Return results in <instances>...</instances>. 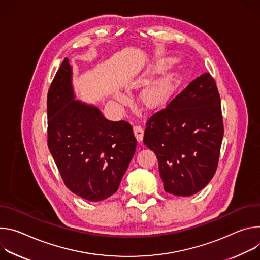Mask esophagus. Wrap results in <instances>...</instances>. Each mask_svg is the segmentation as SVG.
<instances>
[{"instance_id":"34e87169","label":"esophagus","mask_w":260,"mask_h":260,"mask_svg":"<svg viewBox=\"0 0 260 260\" xmlns=\"http://www.w3.org/2000/svg\"><path fill=\"white\" fill-rule=\"evenodd\" d=\"M133 131H134V135H135L137 141L140 142L143 138V128L140 125H136V126H134Z\"/></svg>"}]
</instances>
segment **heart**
I'll list each match as a JSON object with an SVG mask.
<instances>
[{
    "label": "heart",
    "instance_id": "heart-1",
    "mask_svg": "<svg viewBox=\"0 0 260 260\" xmlns=\"http://www.w3.org/2000/svg\"><path fill=\"white\" fill-rule=\"evenodd\" d=\"M118 99H119V100H123V98H122L121 96H118ZM151 99H152V100H157V99H158V94H156V93L152 94Z\"/></svg>",
    "mask_w": 260,
    "mask_h": 260
}]
</instances>
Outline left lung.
I'll list each match as a JSON object with an SVG mask.
<instances>
[{
	"instance_id": "1",
	"label": "left lung",
	"mask_w": 260,
	"mask_h": 260,
	"mask_svg": "<svg viewBox=\"0 0 260 260\" xmlns=\"http://www.w3.org/2000/svg\"><path fill=\"white\" fill-rule=\"evenodd\" d=\"M224 126L215 79L204 73L147 122L143 142L159 164L164 190L190 196L214 177Z\"/></svg>"
}]
</instances>
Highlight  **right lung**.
<instances>
[{
    "instance_id": "add662e5",
    "label": "right lung",
    "mask_w": 260,
    "mask_h": 260,
    "mask_svg": "<svg viewBox=\"0 0 260 260\" xmlns=\"http://www.w3.org/2000/svg\"><path fill=\"white\" fill-rule=\"evenodd\" d=\"M65 57L47 94V145L66 187L90 201L118 191L137 141L126 121L106 120L94 105L74 100Z\"/></svg>"
}]
</instances>
